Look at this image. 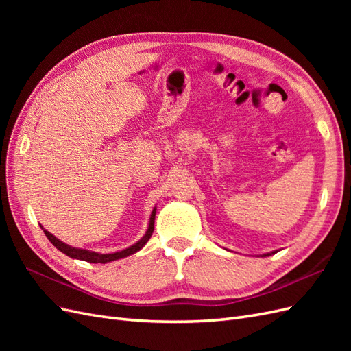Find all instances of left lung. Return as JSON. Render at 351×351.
Returning a JSON list of instances; mask_svg holds the SVG:
<instances>
[{"instance_id": "left-lung-1", "label": "left lung", "mask_w": 351, "mask_h": 351, "mask_svg": "<svg viewBox=\"0 0 351 351\" xmlns=\"http://www.w3.org/2000/svg\"><path fill=\"white\" fill-rule=\"evenodd\" d=\"M274 253H277V252L274 250V252H271V253H265V254H261V256H262V258H265V256H271V254H274Z\"/></svg>"}]
</instances>
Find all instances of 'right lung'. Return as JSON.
Returning a JSON list of instances; mask_svg holds the SVG:
<instances>
[{"label":"right lung","mask_w":351,"mask_h":351,"mask_svg":"<svg viewBox=\"0 0 351 351\" xmlns=\"http://www.w3.org/2000/svg\"><path fill=\"white\" fill-rule=\"evenodd\" d=\"M155 214H156V206L152 209L151 212V218H149V224H147V230L145 232V236L139 240L136 241L134 244H132V246H129L127 249H123L120 252H114V253H98V252H92V250H88V249H79V247H73V246H69V244H66L64 241H61L60 239H57L56 236H52L49 231H47L44 227H42V230H44L45 236L48 237V240L54 244V246L62 252L64 254H67V256L73 258V259H79V261H84V262H90V263H107V262H112V261H119L121 258H127L130 256V254L139 252L145 244L147 243V240L151 239L152 232H154V224H155Z\"/></svg>","instance_id":"add662e5"}]
</instances>
